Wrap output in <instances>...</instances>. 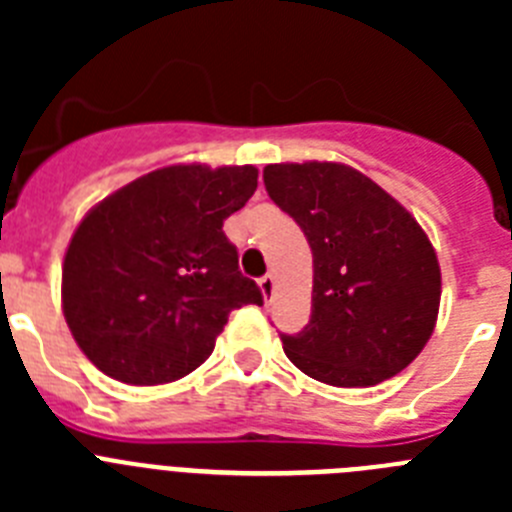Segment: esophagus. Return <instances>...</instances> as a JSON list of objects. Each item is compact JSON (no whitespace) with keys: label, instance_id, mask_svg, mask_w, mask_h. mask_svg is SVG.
I'll return each mask as SVG.
<instances>
[{"label":"esophagus","instance_id":"esophagus-1","mask_svg":"<svg viewBox=\"0 0 512 512\" xmlns=\"http://www.w3.org/2000/svg\"><path fill=\"white\" fill-rule=\"evenodd\" d=\"M259 287H261V295H264V300H271L277 282H274V277H271V274H266V277L259 279Z\"/></svg>","mask_w":512,"mask_h":512}]
</instances>
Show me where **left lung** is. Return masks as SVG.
<instances>
[{
  "instance_id": "8db88e82",
  "label": "left lung",
  "mask_w": 512,
  "mask_h": 512,
  "mask_svg": "<svg viewBox=\"0 0 512 512\" xmlns=\"http://www.w3.org/2000/svg\"><path fill=\"white\" fill-rule=\"evenodd\" d=\"M264 184L312 248L310 323L282 333L287 359L333 387L402 372L431 338L441 302L436 251L418 220L343 164H271Z\"/></svg>"
}]
</instances>
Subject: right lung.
I'll return each mask as SVG.
<instances>
[{"mask_svg": "<svg viewBox=\"0 0 512 512\" xmlns=\"http://www.w3.org/2000/svg\"><path fill=\"white\" fill-rule=\"evenodd\" d=\"M256 187L253 166H166L81 220L63 259V315L99 372L140 387L187 377L230 312L264 305L223 233Z\"/></svg>", "mask_w": 512, "mask_h": 512, "instance_id": "add662e5", "label": "right lung"}]
</instances>
